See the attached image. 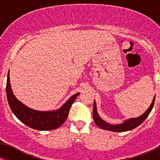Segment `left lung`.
<instances>
[{"label":"left lung","mask_w":160,"mask_h":160,"mask_svg":"<svg viewBox=\"0 0 160 160\" xmlns=\"http://www.w3.org/2000/svg\"><path fill=\"white\" fill-rule=\"evenodd\" d=\"M154 102H155V97L154 98H153V101L152 102L150 107L148 108V110L142 114V115L139 116V117L138 118H131V119H128V120H126L123 124H122V125H109V124L106 123L105 122H104V121L99 117V115L98 114V112H97L96 104H95V101H94V103H93V121H94L97 126H98L101 128H103V129L111 131V132H127V131L134 129L135 128L138 127V125H141V124L146 120V118L149 116L150 112H151L152 109L153 105H154Z\"/></svg>","instance_id":"1"}]
</instances>
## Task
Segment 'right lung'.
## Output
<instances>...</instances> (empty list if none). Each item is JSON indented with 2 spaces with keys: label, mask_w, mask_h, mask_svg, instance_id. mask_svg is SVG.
<instances>
[{
  "label": "right lung",
  "mask_w": 160,
  "mask_h": 160,
  "mask_svg": "<svg viewBox=\"0 0 160 160\" xmlns=\"http://www.w3.org/2000/svg\"><path fill=\"white\" fill-rule=\"evenodd\" d=\"M6 93L9 106L14 115L27 126L40 131L56 129L62 125L68 117L69 111L72 103L80 94V93H77L71 97L70 99H69L58 111H38L32 110L18 101L13 94L9 80V72L8 73Z\"/></svg>",
  "instance_id": "1"
}]
</instances>
